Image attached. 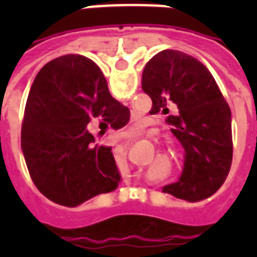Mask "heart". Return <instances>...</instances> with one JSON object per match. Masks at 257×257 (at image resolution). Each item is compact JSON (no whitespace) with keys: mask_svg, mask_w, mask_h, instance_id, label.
Here are the masks:
<instances>
[{"mask_svg":"<svg viewBox=\"0 0 257 257\" xmlns=\"http://www.w3.org/2000/svg\"><path fill=\"white\" fill-rule=\"evenodd\" d=\"M138 132H139V125H136L135 128L131 129V134H132V135H136V134H138Z\"/></svg>","mask_w":257,"mask_h":257,"instance_id":"heart-1","label":"heart"}]
</instances>
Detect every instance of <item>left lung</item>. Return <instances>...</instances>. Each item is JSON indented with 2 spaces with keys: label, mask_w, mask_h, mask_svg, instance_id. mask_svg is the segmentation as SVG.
<instances>
[{
  "label": "left lung",
  "mask_w": 257,
  "mask_h": 257,
  "mask_svg": "<svg viewBox=\"0 0 257 257\" xmlns=\"http://www.w3.org/2000/svg\"><path fill=\"white\" fill-rule=\"evenodd\" d=\"M142 89L153 100L150 114L178 108L167 122L183 146V171L162 191L187 201L208 198L224 183L232 160L231 111L215 78L193 56L165 49L146 64Z\"/></svg>",
  "instance_id": "1"
}]
</instances>
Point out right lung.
<instances>
[{
    "label": "right lung",
    "mask_w": 257,
    "mask_h": 257,
    "mask_svg": "<svg viewBox=\"0 0 257 257\" xmlns=\"http://www.w3.org/2000/svg\"><path fill=\"white\" fill-rule=\"evenodd\" d=\"M129 115L90 59L64 55L45 64L31 85L22 123V150L37 189L70 208L117 189L121 175L111 147L96 145L88 126L119 129Z\"/></svg>",
    "instance_id": "right-lung-1"
}]
</instances>
